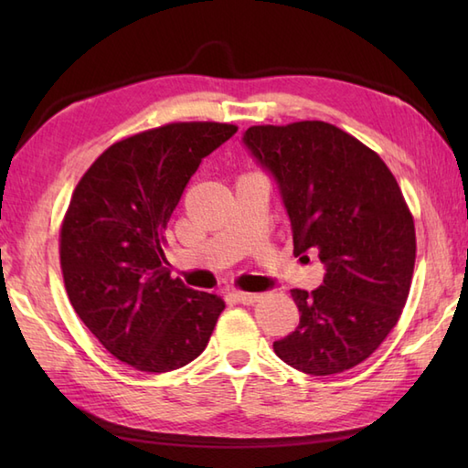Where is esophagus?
Here are the masks:
<instances>
[{
    "mask_svg": "<svg viewBox=\"0 0 468 468\" xmlns=\"http://www.w3.org/2000/svg\"><path fill=\"white\" fill-rule=\"evenodd\" d=\"M237 302L243 305H253L255 302H260V295L257 293H250V292H235Z\"/></svg>",
    "mask_w": 468,
    "mask_h": 468,
    "instance_id": "1",
    "label": "esophagus"
}]
</instances>
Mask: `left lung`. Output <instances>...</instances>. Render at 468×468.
Here are the masks:
<instances>
[{"label": "left lung", "instance_id": "1", "mask_svg": "<svg viewBox=\"0 0 468 468\" xmlns=\"http://www.w3.org/2000/svg\"><path fill=\"white\" fill-rule=\"evenodd\" d=\"M243 143L280 185L295 255L325 265L317 290H292L300 325L273 350L303 374L350 370L394 330L410 293L416 231L400 186L372 148L330 122L251 126Z\"/></svg>", "mask_w": 468, "mask_h": 468}]
</instances>
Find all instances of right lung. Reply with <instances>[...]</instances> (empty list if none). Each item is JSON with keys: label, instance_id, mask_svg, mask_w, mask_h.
<instances>
[{"label": "right lung", "instance_id": "obj_1", "mask_svg": "<svg viewBox=\"0 0 468 468\" xmlns=\"http://www.w3.org/2000/svg\"><path fill=\"white\" fill-rule=\"evenodd\" d=\"M237 133L225 122H171L108 146L76 185L59 227L69 303L118 360L171 372L205 350L225 302L163 265L165 229L207 154Z\"/></svg>", "mask_w": 468, "mask_h": 468}]
</instances>
